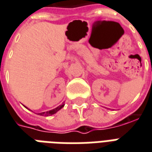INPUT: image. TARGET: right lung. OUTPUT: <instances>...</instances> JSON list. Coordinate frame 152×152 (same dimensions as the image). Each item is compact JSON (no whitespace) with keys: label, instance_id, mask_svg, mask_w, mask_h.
Instances as JSON below:
<instances>
[{"label":"right lung","instance_id":"1","mask_svg":"<svg viewBox=\"0 0 152 152\" xmlns=\"http://www.w3.org/2000/svg\"><path fill=\"white\" fill-rule=\"evenodd\" d=\"M64 105L65 104H61L60 105L59 107H56L55 109H53V110H50L49 111H46V112H42V113H39L38 115H42V116H50V115H52L53 114H55L59 110H61V108L64 107Z\"/></svg>","mask_w":152,"mask_h":152}]
</instances>
